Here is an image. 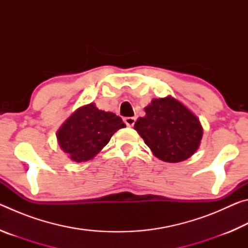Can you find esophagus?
<instances>
[{
	"label": "esophagus",
	"mask_w": 248,
	"mask_h": 248,
	"mask_svg": "<svg viewBox=\"0 0 248 248\" xmlns=\"http://www.w3.org/2000/svg\"><path fill=\"white\" fill-rule=\"evenodd\" d=\"M137 118L136 117H125V118L124 119V124L128 125V127H132V125L134 124V123H136Z\"/></svg>",
	"instance_id": "1"
}]
</instances>
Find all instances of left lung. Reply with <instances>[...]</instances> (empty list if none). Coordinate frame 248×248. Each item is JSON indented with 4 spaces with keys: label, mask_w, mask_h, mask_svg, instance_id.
<instances>
[{
    "label": "left lung",
    "mask_w": 248,
    "mask_h": 248,
    "mask_svg": "<svg viewBox=\"0 0 248 248\" xmlns=\"http://www.w3.org/2000/svg\"><path fill=\"white\" fill-rule=\"evenodd\" d=\"M134 129L156 157L177 163L190 157L200 144L202 128L192 112L171 97L153 99Z\"/></svg>",
    "instance_id": "left-lung-1"
}]
</instances>
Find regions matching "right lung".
<instances>
[{"instance_id": "add662e5", "label": "right lung", "mask_w": 248, "mask_h": 248, "mask_svg": "<svg viewBox=\"0 0 248 248\" xmlns=\"http://www.w3.org/2000/svg\"><path fill=\"white\" fill-rule=\"evenodd\" d=\"M125 127L114 112L99 110L94 104L78 108L58 131L61 149L75 162L93 158L117 130Z\"/></svg>"}]
</instances>
